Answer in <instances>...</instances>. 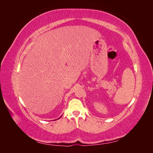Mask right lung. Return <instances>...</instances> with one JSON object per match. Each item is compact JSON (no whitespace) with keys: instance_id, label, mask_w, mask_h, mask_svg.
I'll return each instance as SVG.
<instances>
[{"instance_id":"1","label":"right lung","mask_w":153,"mask_h":153,"mask_svg":"<svg viewBox=\"0 0 153 153\" xmlns=\"http://www.w3.org/2000/svg\"><path fill=\"white\" fill-rule=\"evenodd\" d=\"M60 117H59V118H60Z\"/></svg>"}]
</instances>
